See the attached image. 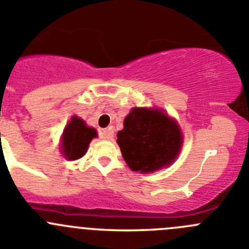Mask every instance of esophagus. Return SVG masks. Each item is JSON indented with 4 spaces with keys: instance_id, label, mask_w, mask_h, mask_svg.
<instances>
[{
    "instance_id": "1",
    "label": "esophagus",
    "mask_w": 249,
    "mask_h": 249,
    "mask_svg": "<svg viewBox=\"0 0 249 249\" xmlns=\"http://www.w3.org/2000/svg\"><path fill=\"white\" fill-rule=\"evenodd\" d=\"M113 135H114V132L110 127H108V129H103L101 131V138L106 139V140H110V139L113 138Z\"/></svg>"
}]
</instances>
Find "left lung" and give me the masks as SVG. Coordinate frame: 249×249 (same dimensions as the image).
Masks as SVG:
<instances>
[{"instance_id":"left-lung-1","label":"left lung","mask_w":249,"mask_h":249,"mask_svg":"<svg viewBox=\"0 0 249 249\" xmlns=\"http://www.w3.org/2000/svg\"><path fill=\"white\" fill-rule=\"evenodd\" d=\"M117 136L127 166L141 173L171 164L182 146L178 124L159 109L134 108Z\"/></svg>"}]
</instances>
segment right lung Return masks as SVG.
<instances>
[{"instance_id": "1", "label": "right lung", "mask_w": 249, "mask_h": 249, "mask_svg": "<svg viewBox=\"0 0 249 249\" xmlns=\"http://www.w3.org/2000/svg\"><path fill=\"white\" fill-rule=\"evenodd\" d=\"M97 136V131L93 127H88L82 119L73 117L66 125L62 135V153L67 160L81 159L87 151L88 145L93 138Z\"/></svg>"}]
</instances>
